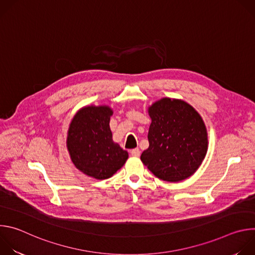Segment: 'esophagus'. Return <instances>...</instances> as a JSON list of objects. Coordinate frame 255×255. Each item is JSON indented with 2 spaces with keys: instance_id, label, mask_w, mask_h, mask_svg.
Listing matches in <instances>:
<instances>
[{
  "instance_id": "esophagus-1",
  "label": "esophagus",
  "mask_w": 255,
  "mask_h": 255,
  "mask_svg": "<svg viewBox=\"0 0 255 255\" xmlns=\"http://www.w3.org/2000/svg\"><path fill=\"white\" fill-rule=\"evenodd\" d=\"M130 153H131V155H132V156L138 157V156L140 155V150H139V148H134V149H131Z\"/></svg>"
}]
</instances>
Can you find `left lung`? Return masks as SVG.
<instances>
[{"mask_svg": "<svg viewBox=\"0 0 255 255\" xmlns=\"http://www.w3.org/2000/svg\"><path fill=\"white\" fill-rule=\"evenodd\" d=\"M149 147L141 154L144 165L158 178L180 181L201 165L208 147L206 126L188 103L161 99L149 108Z\"/></svg>", "mask_w": 255, "mask_h": 255, "instance_id": "8db88e82", "label": "left lung"}]
</instances>
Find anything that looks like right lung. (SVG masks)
Returning <instances> with one entry per match:
<instances>
[{"label": "right lung", "mask_w": 255, "mask_h": 255, "mask_svg": "<svg viewBox=\"0 0 255 255\" xmlns=\"http://www.w3.org/2000/svg\"><path fill=\"white\" fill-rule=\"evenodd\" d=\"M109 107H86L72 119L67 149L78 169L97 179L111 177L128 158V152L112 140Z\"/></svg>", "instance_id": "add662e5"}]
</instances>
